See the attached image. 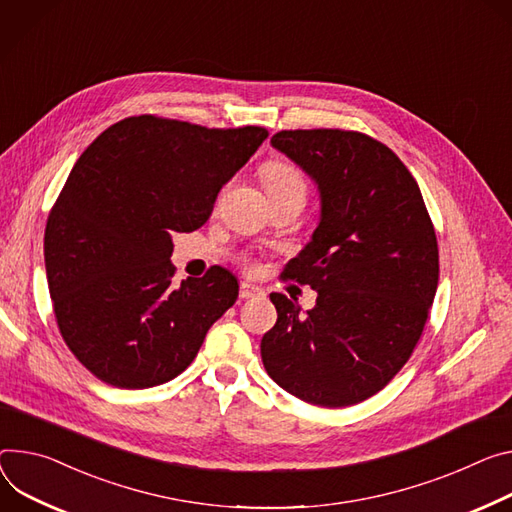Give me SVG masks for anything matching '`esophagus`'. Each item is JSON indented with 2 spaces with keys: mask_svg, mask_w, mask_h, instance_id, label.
Wrapping results in <instances>:
<instances>
[{
  "mask_svg": "<svg viewBox=\"0 0 512 512\" xmlns=\"http://www.w3.org/2000/svg\"><path fill=\"white\" fill-rule=\"evenodd\" d=\"M265 292L259 288V286H255V284H249V282H241V288H239V296L243 298V300H251V298H261Z\"/></svg>",
  "mask_w": 512,
  "mask_h": 512,
  "instance_id": "1",
  "label": "esophagus"
}]
</instances>
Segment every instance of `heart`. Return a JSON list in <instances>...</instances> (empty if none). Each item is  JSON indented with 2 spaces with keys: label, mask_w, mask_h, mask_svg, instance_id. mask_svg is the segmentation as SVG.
Here are the masks:
<instances>
[{
  "label": "heart",
  "mask_w": 512,
  "mask_h": 512,
  "mask_svg": "<svg viewBox=\"0 0 512 512\" xmlns=\"http://www.w3.org/2000/svg\"><path fill=\"white\" fill-rule=\"evenodd\" d=\"M261 177L269 198H302L306 202L308 183L304 175L286 161H267L261 169ZM249 265V259H245Z\"/></svg>",
  "instance_id": "obj_1"
}]
</instances>
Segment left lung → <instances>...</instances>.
<instances>
[{
  "label": "left lung",
  "mask_w": 512,
  "mask_h": 512,
  "mask_svg": "<svg viewBox=\"0 0 512 512\" xmlns=\"http://www.w3.org/2000/svg\"><path fill=\"white\" fill-rule=\"evenodd\" d=\"M271 145L320 190L322 214L284 280L318 292L306 314L271 294L277 322L261 339L269 378L292 396L343 408L367 400L410 359L439 282L433 220L392 149L357 130H280Z\"/></svg>",
  "instance_id": "1"
}]
</instances>
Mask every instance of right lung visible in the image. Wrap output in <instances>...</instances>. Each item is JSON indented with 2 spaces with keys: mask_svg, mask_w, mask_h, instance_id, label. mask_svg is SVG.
Wrapping results in <instances>:
<instances>
[{
  "mask_svg": "<svg viewBox=\"0 0 512 512\" xmlns=\"http://www.w3.org/2000/svg\"><path fill=\"white\" fill-rule=\"evenodd\" d=\"M267 134L143 114L77 159L46 220L44 265L59 333L98 380L143 390L177 378L237 302L220 265L175 286L171 239L210 218Z\"/></svg>",
  "mask_w": 512,
  "mask_h": 512,
  "instance_id": "obj_1",
  "label": "right lung"
}]
</instances>
